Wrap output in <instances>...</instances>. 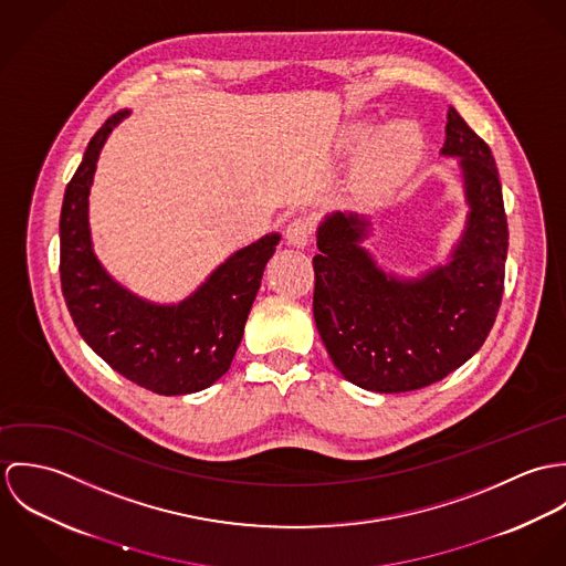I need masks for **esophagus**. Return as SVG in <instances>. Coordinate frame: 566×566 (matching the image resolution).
Here are the masks:
<instances>
[{"instance_id":"esophagus-1","label":"esophagus","mask_w":566,"mask_h":566,"mask_svg":"<svg viewBox=\"0 0 566 566\" xmlns=\"http://www.w3.org/2000/svg\"><path fill=\"white\" fill-rule=\"evenodd\" d=\"M312 233H314V224L310 218L305 216H298L294 218L287 229H285V238L287 243L294 245V248H305L307 243L312 242Z\"/></svg>"}]
</instances>
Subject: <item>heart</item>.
<instances>
[{"label": "heart", "mask_w": 566, "mask_h": 566, "mask_svg": "<svg viewBox=\"0 0 566 566\" xmlns=\"http://www.w3.org/2000/svg\"><path fill=\"white\" fill-rule=\"evenodd\" d=\"M370 133L368 122H359L348 126L346 130V144H355L366 139ZM418 133L411 124L397 122L379 130L375 137L368 155H366V174L373 180H384L399 171L407 163L413 161L418 155Z\"/></svg>", "instance_id": "heart-1"}]
</instances>
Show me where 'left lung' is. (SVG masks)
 <instances>
[{"mask_svg": "<svg viewBox=\"0 0 566 566\" xmlns=\"http://www.w3.org/2000/svg\"><path fill=\"white\" fill-rule=\"evenodd\" d=\"M442 157L458 159L467 227L447 263L418 279L386 272L361 245L366 216L335 211L318 227L314 318L342 377L397 395L431 386L485 342L503 296L507 220L494 157L451 106Z\"/></svg>", "mask_w": 566, "mask_h": 566, "instance_id": "left-lung-1", "label": "left lung"}]
</instances>
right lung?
Returning <instances> with one entry per match:
<instances>
[{
    "instance_id": "add662e5",
    "label": "right lung",
    "mask_w": 566,
    "mask_h": 566,
    "mask_svg": "<svg viewBox=\"0 0 566 566\" xmlns=\"http://www.w3.org/2000/svg\"><path fill=\"white\" fill-rule=\"evenodd\" d=\"M130 111L104 122L65 189L61 211V285L82 339L119 375L163 397L200 392L229 368L279 233L240 248L180 303H150L119 285L97 261L88 193L99 153Z\"/></svg>"
}]
</instances>
